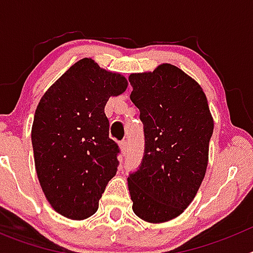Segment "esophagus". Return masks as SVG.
<instances>
[{"mask_svg": "<svg viewBox=\"0 0 253 253\" xmlns=\"http://www.w3.org/2000/svg\"><path fill=\"white\" fill-rule=\"evenodd\" d=\"M120 148H122L123 154H126L129 151V143L126 142V140H123V142H120Z\"/></svg>", "mask_w": 253, "mask_h": 253, "instance_id": "1", "label": "esophagus"}]
</instances>
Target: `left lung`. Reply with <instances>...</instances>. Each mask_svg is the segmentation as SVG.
I'll return each instance as SVG.
<instances>
[{
	"label": "left lung",
	"instance_id": "left-lung-1",
	"mask_svg": "<svg viewBox=\"0 0 253 253\" xmlns=\"http://www.w3.org/2000/svg\"><path fill=\"white\" fill-rule=\"evenodd\" d=\"M129 82L144 131L143 158L128 177L133 210L146 222H166L202 185L214 123L202 87L177 67L161 64Z\"/></svg>",
	"mask_w": 253,
	"mask_h": 253
}]
</instances>
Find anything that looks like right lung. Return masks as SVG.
<instances>
[{
  "mask_svg": "<svg viewBox=\"0 0 253 253\" xmlns=\"http://www.w3.org/2000/svg\"><path fill=\"white\" fill-rule=\"evenodd\" d=\"M128 82L84 58L44 93L35 110L31 142L35 169L48 202L62 215L96 213L115 176L120 148L109 137L105 105Z\"/></svg>",
  "mask_w": 253,
  "mask_h": 253,
  "instance_id": "obj_1",
  "label": "right lung"
}]
</instances>
